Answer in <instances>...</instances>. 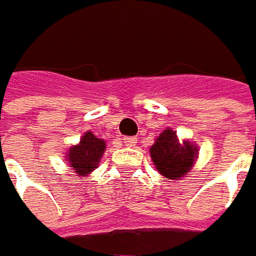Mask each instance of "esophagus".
<instances>
[{
    "label": "esophagus",
    "mask_w": 256,
    "mask_h": 256,
    "mask_svg": "<svg viewBox=\"0 0 256 256\" xmlns=\"http://www.w3.org/2000/svg\"><path fill=\"white\" fill-rule=\"evenodd\" d=\"M124 143L126 144V146H134V144L137 143V137H125Z\"/></svg>",
    "instance_id": "34e87169"
}]
</instances>
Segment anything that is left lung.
Returning <instances> with one entry per match:
<instances>
[{
  "label": "left lung",
  "instance_id": "1",
  "mask_svg": "<svg viewBox=\"0 0 256 256\" xmlns=\"http://www.w3.org/2000/svg\"><path fill=\"white\" fill-rule=\"evenodd\" d=\"M198 147L188 142H180L176 132L165 130L150 148V156L156 170L168 180H180L193 166Z\"/></svg>",
  "mask_w": 256,
  "mask_h": 256
}]
</instances>
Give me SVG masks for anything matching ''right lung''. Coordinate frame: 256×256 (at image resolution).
Instances as JSON below:
<instances>
[{
    "mask_svg": "<svg viewBox=\"0 0 256 256\" xmlns=\"http://www.w3.org/2000/svg\"><path fill=\"white\" fill-rule=\"evenodd\" d=\"M104 147L106 144L102 138H97L92 132H86L80 138V143L69 150L68 162L70 164V168H74L80 176L90 174L94 168H97Z\"/></svg>",
    "mask_w": 256,
    "mask_h": 256,
    "instance_id": "obj_1",
    "label": "right lung"
}]
</instances>
